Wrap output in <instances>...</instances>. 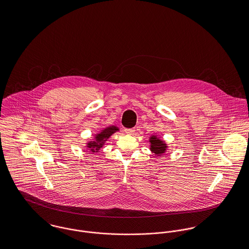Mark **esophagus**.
<instances>
[{"instance_id": "1", "label": "esophagus", "mask_w": 249, "mask_h": 249, "mask_svg": "<svg viewBox=\"0 0 249 249\" xmlns=\"http://www.w3.org/2000/svg\"><path fill=\"white\" fill-rule=\"evenodd\" d=\"M134 129H125V132L127 133V134H133V132H134Z\"/></svg>"}]
</instances>
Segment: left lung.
Wrapping results in <instances>:
<instances>
[{
	"label": "left lung",
	"mask_w": 249,
	"mask_h": 249,
	"mask_svg": "<svg viewBox=\"0 0 249 249\" xmlns=\"http://www.w3.org/2000/svg\"><path fill=\"white\" fill-rule=\"evenodd\" d=\"M149 143H150V150L153 152L156 156H161L167 148V144L162 141L160 137L157 135H151L149 137Z\"/></svg>",
	"instance_id": "1"
}]
</instances>
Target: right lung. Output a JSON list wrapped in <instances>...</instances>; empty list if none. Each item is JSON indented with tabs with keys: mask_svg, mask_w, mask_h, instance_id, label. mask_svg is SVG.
<instances>
[{
	"mask_svg": "<svg viewBox=\"0 0 249 249\" xmlns=\"http://www.w3.org/2000/svg\"><path fill=\"white\" fill-rule=\"evenodd\" d=\"M119 129L114 126V125H111V126H108L106 128L103 129L101 132H98L95 134L94 138L92 139V141H88L87 143V149L89 150V152H99V150L104 146L105 142L108 140V138L114 134L115 132H118Z\"/></svg>",
	"mask_w": 249,
	"mask_h": 249,
	"instance_id": "1",
	"label": "right lung"
}]
</instances>
